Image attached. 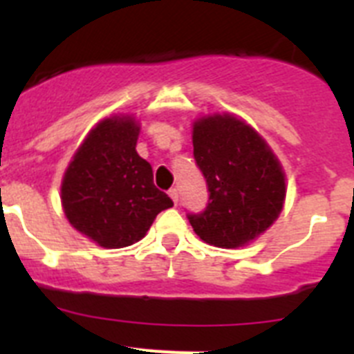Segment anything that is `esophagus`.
<instances>
[{"instance_id": "34e87169", "label": "esophagus", "mask_w": 354, "mask_h": 354, "mask_svg": "<svg viewBox=\"0 0 354 354\" xmlns=\"http://www.w3.org/2000/svg\"><path fill=\"white\" fill-rule=\"evenodd\" d=\"M168 195H170V198L174 200L175 204L179 202V189H177V187H171L170 192H168Z\"/></svg>"}]
</instances>
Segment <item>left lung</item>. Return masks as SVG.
I'll return each instance as SVG.
<instances>
[{
  "instance_id": "8db88e82",
  "label": "left lung",
  "mask_w": 354,
  "mask_h": 354,
  "mask_svg": "<svg viewBox=\"0 0 354 354\" xmlns=\"http://www.w3.org/2000/svg\"><path fill=\"white\" fill-rule=\"evenodd\" d=\"M193 156L209 192L207 207L187 214L200 239L237 248L273 225L286 200V175L257 131L228 113L198 118Z\"/></svg>"
}]
</instances>
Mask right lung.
Listing matches in <instances>:
<instances>
[{
    "label": "right lung",
    "instance_id": "right-lung-1",
    "mask_svg": "<svg viewBox=\"0 0 354 354\" xmlns=\"http://www.w3.org/2000/svg\"><path fill=\"white\" fill-rule=\"evenodd\" d=\"M138 134L129 115L104 118L76 150L62 180L68 223L104 248L140 241L156 216L174 205L154 186L150 162L136 152Z\"/></svg>",
    "mask_w": 354,
    "mask_h": 354
}]
</instances>
